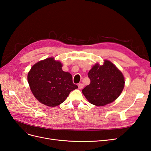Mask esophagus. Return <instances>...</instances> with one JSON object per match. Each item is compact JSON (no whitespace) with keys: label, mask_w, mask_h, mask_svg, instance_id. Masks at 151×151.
I'll return each mask as SVG.
<instances>
[{"label":"esophagus","mask_w":151,"mask_h":151,"mask_svg":"<svg viewBox=\"0 0 151 151\" xmlns=\"http://www.w3.org/2000/svg\"><path fill=\"white\" fill-rule=\"evenodd\" d=\"M83 87H84V84H82V83L79 84V85H78V88H79V89H83Z\"/></svg>","instance_id":"obj_1"}]
</instances>
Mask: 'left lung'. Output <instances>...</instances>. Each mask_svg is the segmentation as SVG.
Masks as SVG:
<instances>
[{"label":"left lung","instance_id":"obj_1","mask_svg":"<svg viewBox=\"0 0 151 151\" xmlns=\"http://www.w3.org/2000/svg\"><path fill=\"white\" fill-rule=\"evenodd\" d=\"M88 77L91 83L82 92L88 101L96 106H103L113 102L124 88L125 79L122 72L107 60L102 65L96 63Z\"/></svg>","mask_w":151,"mask_h":151}]
</instances>
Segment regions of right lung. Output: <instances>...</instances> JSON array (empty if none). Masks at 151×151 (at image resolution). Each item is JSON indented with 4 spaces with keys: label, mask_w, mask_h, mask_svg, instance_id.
<instances>
[{
    "label": "right lung",
    "mask_w": 151,
    "mask_h": 151,
    "mask_svg": "<svg viewBox=\"0 0 151 151\" xmlns=\"http://www.w3.org/2000/svg\"><path fill=\"white\" fill-rule=\"evenodd\" d=\"M53 57L41 60L31 67L28 81L32 93L46 106L55 107L65 101L72 91L78 88L69 72L62 70Z\"/></svg>",
    "instance_id": "right-lung-1"
}]
</instances>
